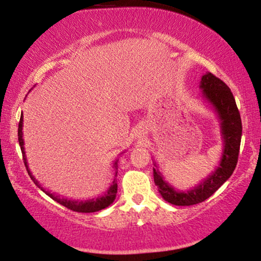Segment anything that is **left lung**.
<instances>
[{"mask_svg": "<svg viewBox=\"0 0 261 261\" xmlns=\"http://www.w3.org/2000/svg\"><path fill=\"white\" fill-rule=\"evenodd\" d=\"M199 89L202 90V98L212 106L217 119L220 120L221 138L223 142L221 153L222 155L215 171H213L201 183L187 191L178 190L166 181L154 163L153 177L159 194L166 202L174 205H194L209 198L231 176L239 158L242 123L230 89L220 78L210 72L202 76Z\"/></svg>", "mask_w": 261, "mask_h": 261, "instance_id": "8db88e82", "label": "left lung"}]
</instances>
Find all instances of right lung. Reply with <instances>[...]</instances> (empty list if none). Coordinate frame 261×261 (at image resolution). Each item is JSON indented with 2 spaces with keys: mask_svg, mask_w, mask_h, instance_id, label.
Returning <instances> with one entry per match:
<instances>
[{
  "mask_svg": "<svg viewBox=\"0 0 261 261\" xmlns=\"http://www.w3.org/2000/svg\"><path fill=\"white\" fill-rule=\"evenodd\" d=\"M22 127H23V115L21 114V117H20V122H19V129H17V137H19V144H20V147H21V152H22V156H23V163L24 165H26V169L28 171V174H30V177L32 178V180L34 181L35 185H37L38 188H40V190H42L45 192L46 195L49 196L52 199H55L56 202H58L59 204H62L64 206H66L67 209L70 210H73V212H77V213H95V212H99V210L107 208V206H109L112 203L115 201L116 198V192H117V183H116V177H117V163H119V159L115 160V163H114V171H115V173H114V179H113V183L110 185L108 190L103 196H99L97 198H91V199H87V201H80V199H69L66 197H63V196H60L58 194H55V192H51L48 190H46L41 187L40 184H39V181L35 179V177L32 174V172L30 171V167H28V164H27V156H26V152H24V147H23V133H22Z\"/></svg>",
  "mask_w": 261,
  "mask_h": 261,
  "instance_id": "add662e5",
  "label": "right lung"
}]
</instances>
